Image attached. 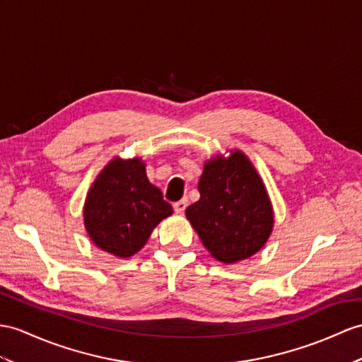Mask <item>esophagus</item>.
Masks as SVG:
<instances>
[{
	"label": "esophagus",
	"mask_w": 362,
	"mask_h": 362,
	"mask_svg": "<svg viewBox=\"0 0 362 362\" xmlns=\"http://www.w3.org/2000/svg\"><path fill=\"white\" fill-rule=\"evenodd\" d=\"M187 204H189V201H187L186 198H182V199H180V201L173 202V210L176 211V214H182V211L186 210Z\"/></svg>",
	"instance_id": "esophagus-1"
}]
</instances>
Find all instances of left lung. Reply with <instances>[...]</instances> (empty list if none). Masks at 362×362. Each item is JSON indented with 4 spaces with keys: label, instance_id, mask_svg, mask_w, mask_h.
I'll list each match as a JSON object with an SVG mask.
<instances>
[{
    "label": "left lung",
    "instance_id": "left-lung-1",
    "mask_svg": "<svg viewBox=\"0 0 362 362\" xmlns=\"http://www.w3.org/2000/svg\"><path fill=\"white\" fill-rule=\"evenodd\" d=\"M201 198L186 216L204 247L218 261L252 257L269 240L273 211L266 187L241 152L206 163L198 184Z\"/></svg>",
    "mask_w": 362,
    "mask_h": 362
}]
</instances>
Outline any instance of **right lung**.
Masks as SVG:
<instances>
[{
	"label": "right lung",
	"mask_w": 362,
	"mask_h": 362,
	"mask_svg": "<svg viewBox=\"0 0 362 362\" xmlns=\"http://www.w3.org/2000/svg\"><path fill=\"white\" fill-rule=\"evenodd\" d=\"M172 206L148 182L139 160L112 161L96 178L84 206L87 233L100 249L127 258L146 244Z\"/></svg>",
	"instance_id": "obj_1"
}]
</instances>
